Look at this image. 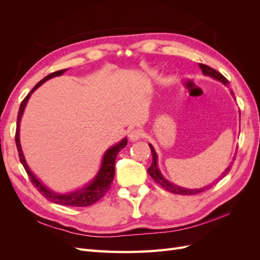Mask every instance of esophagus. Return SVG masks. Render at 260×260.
I'll list each match as a JSON object with an SVG mask.
<instances>
[{"mask_svg": "<svg viewBox=\"0 0 260 260\" xmlns=\"http://www.w3.org/2000/svg\"><path fill=\"white\" fill-rule=\"evenodd\" d=\"M128 137H129V140L131 141V142H136V141L142 138V131H141L140 129H132L129 132Z\"/></svg>", "mask_w": 260, "mask_h": 260, "instance_id": "obj_1", "label": "esophagus"}]
</instances>
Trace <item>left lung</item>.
I'll use <instances>...</instances> for the list:
<instances>
[{
	"instance_id": "8db88e82",
	"label": "left lung",
	"mask_w": 260,
	"mask_h": 260,
	"mask_svg": "<svg viewBox=\"0 0 260 260\" xmlns=\"http://www.w3.org/2000/svg\"><path fill=\"white\" fill-rule=\"evenodd\" d=\"M200 68L202 69V73L204 74V76H209L211 78H214V79L220 81L221 83H223L224 85H229V81H228L225 78L218 73L217 70L212 69L211 67L209 66H206L204 64H200ZM231 94L232 96L234 98V94L233 92L231 91ZM235 99V98H234ZM149 147H151V151H152V156H153V161H152V165L151 167H149L147 169V172L148 175L152 177V179L155 181L156 183H158L160 186H162L165 190H167L168 192L170 193H174V194H180V195H192V194H198V193H201V192H204L205 190H207V188L211 187L212 184H215V182H212L211 184L207 185V186H204V187H201V188H185V187H181L179 185H176L174 183H171L170 181H168L166 178H165L162 176V174L160 172L159 168H158V164H157V159H158V156H157V153L155 152V149L153 147L152 144H148ZM234 159V158H233ZM232 164V162H231ZM231 164L228 166V168L222 172V175L220 176L218 179H216V182H218L219 180H221L223 177H225L228 175V172L230 171L231 169Z\"/></svg>"
}]
</instances>
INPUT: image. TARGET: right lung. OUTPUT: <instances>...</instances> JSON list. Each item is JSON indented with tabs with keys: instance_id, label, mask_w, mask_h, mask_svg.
<instances>
[{
	"instance_id": "add662e5",
	"label": "right lung",
	"mask_w": 260,
	"mask_h": 260,
	"mask_svg": "<svg viewBox=\"0 0 260 260\" xmlns=\"http://www.w3.org/2000/svg\"><path fill=\"white\" fill-rule=\"evenodd\" d=\"M65 72H67V69H61L58 70V72H55L53 74H50L49 76H46L45 78L38 82L36 84L35 88L30 91L28 95L23 99L21 102L20 107H19V112L17 116V127H16V136H15V141H16V146H17V151L19 155V159L20 162L22 164L23 168H25L26 172L28 174L30 181L32 182V184L38 188V191L40 192L46 200H49L55 204H58V205H66V206H74V207H84V206H90L92 204L98 202L101 200L105 193L111 188V184L114 180L115 176V160L117 158V155L119 153V151L127 145L128 140L127 138L122 139L119 143L115 144L114 146L109 147L107 151L105 152L103 159H102L101 167L98 171L96 176L94 177V179L86 184L85 186L78 188L76 191L69 192V193H56L48 186H45L40 180H39L32 171L30 170L28 164L25 159V156H23L21 145H20V139H19V128H20V120L23 114V111H25V107L28 103V100L39 86H41L45 81H48L51 78L61 76Z\"/></svg>"
}]
</instances>
